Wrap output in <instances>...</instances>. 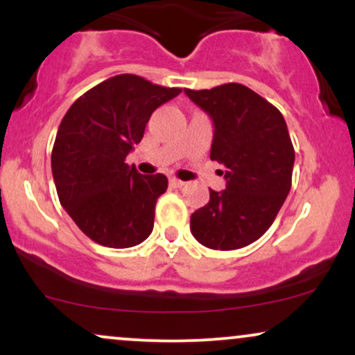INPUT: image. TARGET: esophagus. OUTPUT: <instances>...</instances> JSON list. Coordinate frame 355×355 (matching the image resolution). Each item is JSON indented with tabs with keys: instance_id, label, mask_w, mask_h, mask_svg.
<instances>
[{
	"instance_id": "34e87169",
	"label": "esophagus",
	"mask_w": 355,
	"mask_h": 355,
	"mask_svg": "<svg viewBox=\"0 0 355 355\" xmlns=\"http://www.w3.org/2000/svg\"><path fill=\"white\" fill-rule=\"evenodd\" d=\"M170 185H172L173 189H182V187H185V182L178 180V178H172V180H170Z\"/></svg>"
}]
</instances>
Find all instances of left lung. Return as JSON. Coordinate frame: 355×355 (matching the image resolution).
Returning a JSON list of instances; mask_svg holds the SVG:
<instances>
[{"instance_id": "obj_1", "label": "left lung", "mask_w": 355, "mask_h": 355, "mask_svg": "<svg viewBox=\"0 0 355 355\" xmlns=\"http://www.w3.org/2000/svg\"><path fill=\"white\" fill-rule=\"evenodd\" d=\"M187 96L214 120L210 158L225 166L227 189L190 217L202 245L235 250L270 229L292 187L295 152L282 113L240 83L189 89Z\"/></svg>"}]
</instances>
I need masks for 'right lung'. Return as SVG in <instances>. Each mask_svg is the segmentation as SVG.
Masks as SVG:
<instances>
[{"instance_id": "1", "label": "right lung", "mask_w": 355, "mask_h": 355, "mask_svg": "<svg viewBox=\"0 0 355 355\" xmlns=\"http://www.w3.org/2000/svg\"><path fill=\"white\" fill-rule=\"evenodd\" d=\"M180 92L125 73L83 93L61 120L53 180L61 207L93 242L128 248L152 234L155 205L168 180L138 173L125 158L155 110Z\"/></svg>"}]
</instances>
